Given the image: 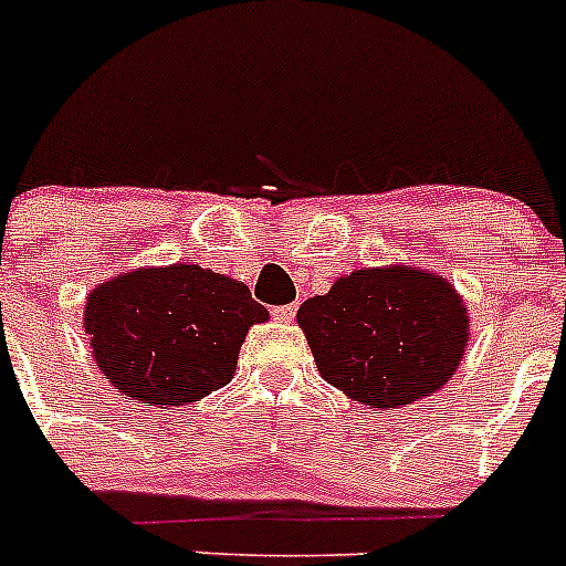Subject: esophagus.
<instances>
[{
  "label": "esophagus",
  "mask_w": 566,
  "mask_h": 566,
  "mask_svg": "<svg viewBox=\"0 0 566 566\" xmlns=\"http://www.w3.org/2000/svg\"><path fill=\"white\" fill-rule=\"evenodd\" d=\"M273 317H276V321H282V323H290L295 317V304L276 306V310H273Z\"/></svg>",
  "instance_id": "34e87169"
}]
</instances>
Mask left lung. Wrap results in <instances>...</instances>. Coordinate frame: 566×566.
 <instances>
[{"label":"left lung","mask_w":566,"mask_h":566,"mask_svg":"<svg viewBox=\"0 0 566 566\" xmlns=\"http://www.w3.org/2000/svg\"><path fill=\"white\" fill-rule=\"evenodd\" d=\"M298 326L323 381L376 411L446 387L470 343L457 287L406 262L345 273L301 304Z\"/></svg>","instance_id":"left-lung-1"}]
</instances>
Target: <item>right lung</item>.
<instances>
[{"instance_id": "obj_1", "label": "right lung", "mask_w": 566, "mask_h": 566, "mask_svg": "<svg viewBox=\"0 0 566 566\" xmlns=\"http://www.w3.org/2000/svg\"><path fill=\"white\" fill-rule=\"evenodd\" d=\"M265 321L243 282L190 262L118 273L82 312L98 370L149 409L188 406L232 381L245 334Z\"/></svg>"}]
</instances>
